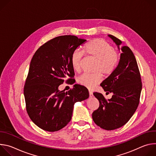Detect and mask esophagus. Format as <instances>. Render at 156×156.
<instances>
[{"label": "esophagus", "mask_w": 156, "mask_h": 156, "mask_svg": "<svg viewBox=\"0 0 156 156\" xmlns=\"http://www.w3.org/2000/svg\"><path fill=\"white\" fill-rule=\"evenodd\" d=\"M89 94H90V97H93V92L92 91H89Z\"/></svg>", "instance_id": "34e87169"}]
</instances>
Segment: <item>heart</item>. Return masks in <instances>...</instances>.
Listing matches in <instances>:
<instances>
[{"label":"heart","mask_w":156,"mask_h":156,"mask_svg":"<svg viewBox=\"0 0 156 156\" xmlns=\"http://www.w3.org/2000/svg\"><path fill=\"white\" fill-rule=\"evenodd\" d=\"M83 52L96 60V71L101 72L104 75H109L115 70L119 60V55L110 44L103 39H95L88 42L83 46ZM78 49L75 50L71 55V65L73 69L78 72L84 54ZM101 75L83 73L78 78V82L88 89H93L101 83Z\"/></svg>","instance_id":"obj_1"}]
</instances>
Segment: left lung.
<instances>
[{
  "instance_id": "8db88e82",
  "label": "left lung",
  "mask_w": 156,
  "mask_h": 156,
  "mask_svg": "<svg viewBox=\"0 0 156 156\" xmlns=\"http://www.w3.org/2000/svg\"><path fill=\"white\" fill-rule=\"evenodd\" d=\"M108 36L122 51L115 70L102 81L104 91L112 93V98L106 100L99 93L94 96L99 102V108L92 117L94 123L106 130H113L126 124L135 112L139 105L142 83L136 58L128 46H120L122 41L116 37Z\"/></svg>"
}]
</instances>
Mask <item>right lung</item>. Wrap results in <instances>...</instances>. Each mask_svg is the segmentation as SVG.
I'll return each instance as SVG.
<instances>
[{
  "label": "right lung",
  "instance_id": "add662e5",
  "mask_svg": "<svg viewBox=\"0 0 156 156\" xmlns=\"http://www.w3.org/2000/svg\"><path fill=\"white\" fill-rule=\"evenodd\" d=\"M86 41L75 36H58L41 46L31 59L24 87L27 111L44 130L54 132L65 127L72 119L75 103L89 98L87 89L80 84L66 93L58 90L66 76L75 75L71 55Z\"/></svg>",
  "mask_w": 156,
  "mask_h": 156
}]
</instances>
